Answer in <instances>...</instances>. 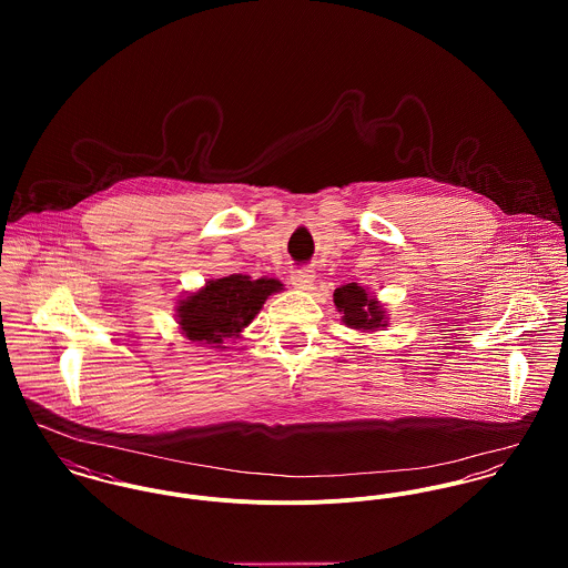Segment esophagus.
I'll list each match as a JSON object with an SVG mask.
<instances>
[{"label": "esophagus", "instance_id": "esophagus-1", "mask_svg": "<svg viewBox=\"0 0 568 568\" xmlns=\"http://www.w3.org/2000/svg\"><path fill=\"white\" fill-rule=\"evenodd\" d=\"M291 282H293L295 288L311 291L313 284H315V271H313V268H297V271H293Z\"/></svg>", "mask_w": 568, "mask_h": 568}]
</instances>
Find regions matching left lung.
Returning a JSON list of instances; mask_svg holds the SVG:
<instances>
[{
    "instance_id": "obj_1",
    "label": "left lung",
    "mask_w": 568,
    "mask_h": 568,
    "mask_svg": "<svg viewBox=\"0 0 568 568\" xmlns=\"http://www.w3.org/2000/svg\"><path fill=\"white\" fill-rule=\"evenodd\" d=\"M334 306L343 315V324L354 329L374 332L376 327L387 325V313L381 302L354 282L334 291Z\"/></svg>"
}]
</instances>
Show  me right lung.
Instances as JSON below:
<instances>
[{
  "label": "right lung",
  "instance_id": "add662e5",
  "mask_svg": "<svg viewBox=\"0 0 568 568\" xmlns=\"http://www.w3.org/2000/svg\"><path fill=\"white\" fill-rule=\"evenodd\" d=\"M282 288L284 284L280 280H251L241 273L210 280L201 291L179 300L176 324L190 341L223 347L227 338L241 336L264 302Z\"/></svg>",
  "mask_w": 568,
  "mask_h": 568
}]
</instances>
